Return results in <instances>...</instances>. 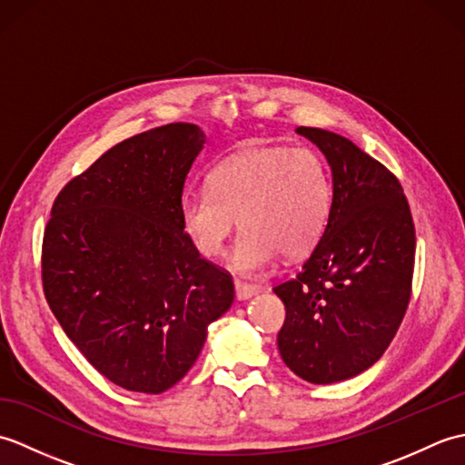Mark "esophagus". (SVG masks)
I'll use <instances>...</instances> for the list:
<instances>
[{"label": "esophagus", "instance_id": "34e87169", "mask_svg": "<svg viewBox=\"0 0 465 465\" xmlns=\"http://www.w3.org/2000/svg\"><path fill=\"white\" fill-rule=\"evenodd\" d=\"M260 292L258 285H252V283H245L242 280H235V298L238 300H250L252 295H255Z\"/></svg>", "mask_w": 465, "mask_h": 465}]
</instances>
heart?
Listing matches in <instances>:
<instances>
[{
  "label": "heart",
  "instance_id": "obj_1",
  "mask_svg": "<svg viewBox=\"0 0 465 465\" xmlns=\"http://www.w3.org/2000/svg\"><path fill=\"white\" fill-rule=\"evenodd\" d=\"M331 212V180L312 147H248L225 157L207 175V192L182 200V225L195 250L220 258L235 217L242 235L232 268L255 273L275 255H308L325 232Z\"/></svg>",
  "mask_w": 465,
  "mask_h": 465
}]
</instances>
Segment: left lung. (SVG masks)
I'll return each mask as SVG.
<instances>
[{"mask_svg":"<svg viewBox=\"0 0 465 465\" xmlns=\"http://www.w3.org/2000/svg\"><path fill=\"white\" fill-rule=\"evenodd\" d=\"M328 157L333 197L322 240L273 292L285 305L278 348L302 380L333 383L388 350L411 298L416 227L388 167L348 137L298 127Z\"/></svg>","mask_w":465,"mask_h":465,"instance_id":"left-lung-1","label":"left lung"}]
</instances>
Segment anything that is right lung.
Wrapping results in <instances>:
<instances>
[{"label":"right lung","mask_w":465,"mask_h":465,"mask_svg":"<svg viewBox=\"0 0 465 465\" xmlns=\"http://www.w3.org/2000/svg\"><path fill=\"white\" fill-rule=\"evenodd\" d=\"M203 142L195 124L124 140L64 185L45 225L49 308L124 390H170L233 302L232 273L203 260L182 225L183 183Z\"/></svg>","instance_id":"1"}]
</instances>
